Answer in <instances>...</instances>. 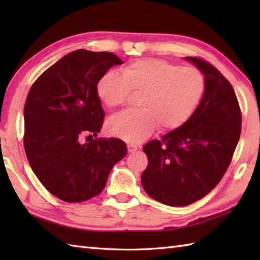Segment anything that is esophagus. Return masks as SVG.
Returning a JSON list of instances; mask_svg holds the SVG:
<instances>
[{"label":"esophagus","mask_w":260,"mask_h":260,"mask_svg":"<svg viewBox=\"0 0 260 260\" xmlns=\"http://www.w3.org/2000/svg\"><path fill=\"white\" fill-rule=\"evenodd\" d=\"M139 150V146L137 145H134V144H127V151H128L129 153H133L135 151Z\"/></svg>","instance_id":"obj_1"}]
</instances>
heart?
I'll return each mask as SVG.
<instances>
[{"label": "heart", "instance_id": "1", "mask_svg": "<svg viewBox=\"0 0 260 260\" xmlns=\"http://www.w3.org/2000/svg\"><path fill=\"white\" fill-rule=\"evenodd\" d=\"M109 71L97 84V93L108 108L123 107L132 93L140 95L136 112L114 116L107 123L112 135L139 143L154 129L179 128L191 117L206 89L203 75L194 67H180L163 59H137Z\"/></svg>", "mask_w": 260, "mask_h": 260}]
</instances>
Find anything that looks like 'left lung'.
<instances>
[{
    "label": "left lung",
    "instance_id": "obj_1",
    "mask_svg": "<svg viewBox=\"0 0 260 260\" xmlns=\"http://www.w3.org/2000/svg\"><path fill=\"white\" fill-rule=\"evenodd\" d=\"M204 75L206 89L185 123L144 145L148 164L142 185L154 200L183 207L212 191L233 159L241 110L233 86L206 60L186 57Z\"/></svg>",
    "mask_w": 260,
    "mask_h": 260
}]
</instances>
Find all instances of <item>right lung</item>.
Returning <instances> with one entry per match:
<instances>
[{"mask_svg":"<svg viewBox=\"0 0 260 260\" xmlns=\"http://www.w3.org/2000/svg\"><path fill=\"white\" fill-rule=\"evenodd\" d=\"M121 62L112 52L80 49L49 67L27 93V161L43 186L60 200L82 202L98 196L114 165L126 155L123 141L92 140L105 117L97 84Z\"/></svg>","mask_w":260,"mask_h":260,"instance_id":"obj_1","label":"right lung"}]
</instances>
